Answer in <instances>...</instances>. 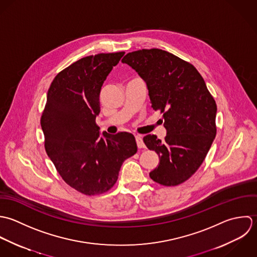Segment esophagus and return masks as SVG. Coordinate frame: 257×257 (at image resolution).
<instances>
[{
	"label": "esophagus",
	"instance_id": "obj_1",
	"mask_svg": "<svg viewBox=\"0 0 257 257\" xmlns=\"http://www.w3.org/2000/svg\"><path fill=\"white\" fill-rule=\"evenodd\" d=\"M135 138H136V142H137V146H138V148H139V149L144 148V147H145V145H144V143H143V140H142L141 136H140V135H136V136H135Z\"/></svg>",
	"mask_w": 257,
	"mask_h": 257
}]
</instances>
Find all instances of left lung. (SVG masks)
<instances>
[{
  "mask_svg": "<svg viewBox=\"0 0 257 257\" xmlns=\"http://www.w3.org/2000/svg\"><path fill=\"white\" fill-rule=\"evenodd\" d=\"M145 80L155 111L163 113V141L147 135L143 141L159 155L150 178L166 187L189 180L205 160L216 134V104L205 80L190 62L159 50H139L123 59Z\"/></svg>",
  "mask_w": 257,
  "mask_h": 257,
  "instance_id": "8db88e82",
  "label": "left lung"
}]
</instances>
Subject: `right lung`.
<instances>
[{"label":"right lung","mask_w":257,"mask_h":257,"mask_svg":"<svg viewBox=\"0 0 257 257\" xmlns=\"http://www.w3.org/2000/svg\"><path fill=\"white\" fill-rule=\"evenodd\" d=\"M124 53L85 56L58 72L42 114L47 154L62 180L86 196L112 189L123 162L137 152L132 134L100 136L95 122L103 82Z\"/></svg>","instance_id":"add662e5"}]
</instances>
